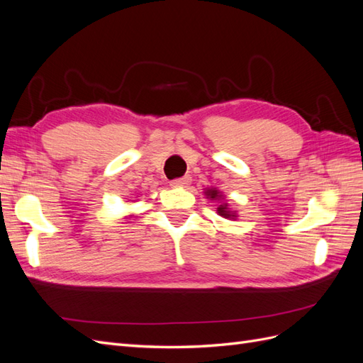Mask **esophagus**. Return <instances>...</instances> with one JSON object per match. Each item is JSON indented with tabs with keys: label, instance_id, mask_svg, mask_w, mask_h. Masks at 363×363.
Returning a JSON list of instances; mask_svg holds the SVG:
<instances>
[{
	"label": "esophagus",
	"instance_id": "esophagus-1",
	"mask_svg": "<svg viewBox=\"0 0 363 363\" xmlns=\"http://www.w3.org/2000/svg\"><path fill=\"white\" fill-rule=\"evenodd\" d=\"M189 183H191V177H189V175H184V177H182V179L172 180L171 186H172V188H184V186H188Z\"/></svg>",
	"mask_w": 363,
	"mask_h": 363
}]
</instances>
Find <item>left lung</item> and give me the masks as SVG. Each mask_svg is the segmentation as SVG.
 <instances>
[{"label": "left lung", "mask_w": 363, "mask_h": 363, "mask_svg": "<svg viewBox=\"0 0 363 363\" xmlns=\"http://www.w3.org/2000/svg\"><path fill=\"white\" fill-rule=\"evenodd\" d=\"M204 195H206V199L219 201V206L216 207V213L219 216L227 218V219H233V221L238 218L236 211H232V208L228 207V203L224 200V195H223V192H219V189H216V188H207L204 191Z\"/></svg>", "instance_id": "left-lung-1"}]
</instances>
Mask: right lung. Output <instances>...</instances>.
Masks as SVG:
<instances>
[{
	"instance_id": "obj_1",
	"label": "right lung",
	"mask_w": 363,
	"mask_h": 363,
	"mask_svg": "<svg viewBox=\"0 0 363 363\" xmlns=\"http://www.w3.org/2000/svg\"><path fill=\"white\" fill-rule=\"evenodd\" d=\"M125 218H133V215H130V216H125Z\"/></svg>"
}]
</instances>
